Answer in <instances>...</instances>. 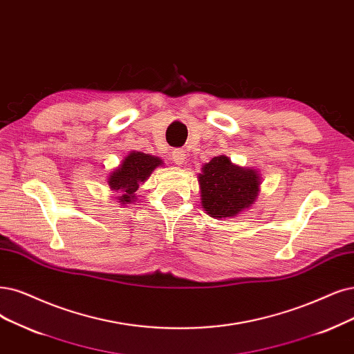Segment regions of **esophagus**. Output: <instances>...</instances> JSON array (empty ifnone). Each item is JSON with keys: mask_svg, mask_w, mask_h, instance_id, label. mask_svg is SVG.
Here are the masks:
<instances>
[{"mask_svg": "<svg viewBox=\"0 0 354 354\" xmlns=\"http://www.w3.org/2000/svg\"><path fill=\"white\" fill-rule=\"evenodd\" d=\"M172 159L175 162V165H184L185 163V159H187V154L184 150H174L172 153Z\"/></svg>", "mask_w": 354, "mask_h": 354, "instance_id": "1", "label": "esophagus"}]
</instances>
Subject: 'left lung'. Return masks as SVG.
Masks as SVG:
<instances>
[{
  "label": "left lung",
  "mask_w": 354,
  "mask_h": 354,
  "mask_svg": "<svg viewBox=\"0 0 354 354\" xmlns=\"http://www.w3.org/2000/svg\"><path fill=\"white\" fill-rule=\"evenodd\" d=\"M201 169L198 184L207 214L234 217L255 203L261 184L257 169L233 165L227 156H216Z\"/></svg>",
  "instance_id": "left-lung-1"
}]
</instances>
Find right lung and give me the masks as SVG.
Returning a JSON list of instances; mask_svg holds the SVG:
<instances>
[{
    "label": "right lung",
    "mask_w": 354,
    "mask_h": 354,
    "mask_svg": "<svg viewBox=\"0 0 354 354\" xmlns=\"http://www.w3.org/2000/svg\"><path fill=\"white\" fill-rule=\"evenodd\" d=\"M162 165L163 162L160 157L141 151H131L122 163L109 175L108 184L111 189L121 192L120 197H118L121 204H131L136 201V192L138 187L149 179L157 166Z\"/></svg>",
    "instance_id": "right-lung-1"
}]
</instances>
